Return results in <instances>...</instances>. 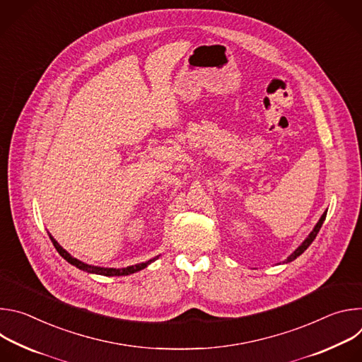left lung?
Instances as JSON below:
<instances>
[{
    "label": "left lung",
    "instance_id": "left-lung-1",
    "mask_svg": "<svg viewBox=\"0 0 362 362\" xmlns=\"http://www.w3.org/2000/svg\"><path fill=\"white\" fill-rule=\"evenodd\" d=\"M325 218H327V211L322 214V216L320 218V221H318V223L314 226V229H313V232L309 233L308 236H306V239L286 257V259L282 262V264H289V262H292V261H295L296 257L299 256V255H302L306 249H308V246L311 245L313 242H314V239L317 238V235H318V232H320V229H321V226H322V223H324V221H325Z\"/></svg>",
    "mask_w": 362,
    "mask_h": 362
}]
</instances>
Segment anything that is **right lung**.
<instances>
[{"instance_id": "right-lung-1", "label": "right lung", "mask_w": 362, "mask_h": 362, "mask_svg": "<svg viewBox=\"0 0 362 362\" xmlns=\"http://www.w3.org/2000/svg\"><path fill=\"white\" fill-rule=\"evenodd\" d=\"M48 236H49L51 242H53L54 247L57 249V252L62 255V257H64V259H66L69 264H71L73 267H76V268H78V269H81V271H84V272H87V274H95V275H103V276H126V275H132V274H134V272H139V271L147 268L151 262H154V261H156L158 257H159V256H156V257H153V259H148V261H146V262L136 264V265H132V267H127V268H103V267H94V265H88V264H86V262H81L80 259H77V257L71 256L53 236H51V233H48Z\"/></svg>"}]
</instances>
